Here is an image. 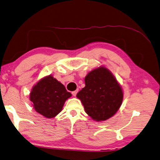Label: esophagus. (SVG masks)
<instances>
[{
	"label": "esophagus",
	"instance_id": "1",
	"mask_svg": "<svg viewBox=\"0 0 160 160\" xmlns=\"http://www.w3.org/2000/svg\"><path fill=\"white\" fill-rule=\"evenodd\" d=\"M78 89L76 90V91H72V95H73V96H76V94L78 93Z\"/></svg>",
	"mask_w": 160,
	"mask_h": 160
}]
</instances>
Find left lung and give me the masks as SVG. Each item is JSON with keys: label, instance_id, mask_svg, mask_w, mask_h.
<instances>
[{"label": "left lung", "instance_id": "1", "mask_svg": "<svg viewBox=\"0 0 160 160\" xmlns=\"http://www.w3.org/2000/svg\"><path fill=\"white\" fill-rule=\"evenodd\" d=\"M85 87L77 93L86 113L96 121H104L120 108L123 92L113 74L107 68L93 69L84 78Z\"/></svg>", "mask_w": 160, "mask_h": 160}]
</instances>
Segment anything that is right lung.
<instances>
[{
  "mask_svg": "<svg viewBox=\"0 0 160 160\" xmlns=\"http://www.w3.org/2000/svg\"><path fill=\"white\" fill-rule=\"evenodd\" d=\"M71 93L62 84L49 76L37 82L30 93V100L36 112L47 118H54L62 111Z\"/></svg>",
  "mask_w": 160,
  "mask_h": 160,
  "instance_id": "obj_1",
  "label": "right lung"
}]
</instances>
